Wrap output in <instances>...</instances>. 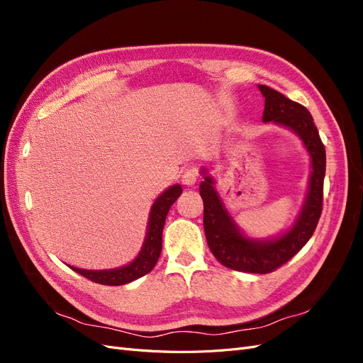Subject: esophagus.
<instances>
[{
  "label": "esophagus",
  "instance_id": "obj_1",
  "mask_svg": "<svg viewBox=\"0 0 363 363\" xmlns=\"http://www.w3.org/2000/svg\"><path fill=\"white\" fill-rule=\"evenodd\" d=\"M196 180H199V171H196L195 168L186 169L182 174V183L186 186H194L196 183Z\"/></svg>",
  "mask_w": 363,
  "mask_h": 363
}]
</instances>
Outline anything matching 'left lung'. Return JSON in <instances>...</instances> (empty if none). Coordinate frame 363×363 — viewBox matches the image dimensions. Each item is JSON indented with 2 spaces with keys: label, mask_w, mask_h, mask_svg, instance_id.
I'll use <instances>...</instances> for the list:
<instances>
[{
  "label": "left lung",
  "mask_w": 363,
  "mask_h": 363,
  "mask_svg": "<svg viewBox=\"0 0 363 363\" xmlns=\"http://www.w3.org/2000/svg\"><path fill=\"white\" fill-rule=\"evenodd\" d=\"M265 96L263 123L289 127L298 135L312 157V174L307 200L294 227L276 240H251L239 233L233 219L213 189V180L206 175L200 184V195L204 203V233L212 255L224 267L255 274H268L289 262L311 239L323 212L325 148L313 124V118L300 103H295L283 94L259 84Z\"/></svg>",
  "instance_id": "obj_1"
}]
</instances>
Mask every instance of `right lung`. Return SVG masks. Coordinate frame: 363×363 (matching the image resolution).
I'll return each instance as SVG.
<instances>
[{
    "mask_svg": "<svg viewBox=\"0 0 363 363\" xmlns=\"http://www.w3.org/2000/svg\"><path fill=\"white\" fill-rule=\"evenodd\" d=\"M182 194V188L179 184L171 186L168 191H164L156 203L151 207L150 221H148V233L145 238V244L142 247L139 256L127 267L118 269L107 271H87L71 267L80 276L89 279L91 281L106 284V286H121L133 281L142 276H145L152 268L156 267L162 251V232L164 225V219L169 212V207L175 203Z\"/></svg>",
    "mask_w": 363,
    "mask_h": 363,
    "instance_id": "obj_1",
    "label": "right lung"
}]
</instances>
